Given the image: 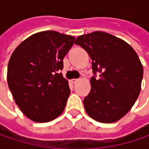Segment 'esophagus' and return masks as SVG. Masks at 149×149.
<instances>
[{"label": "esophagus", "mask_w": 149, "mask_h": 149, "mask_svg": "<svg viewBox=\"0 0 149 149\" xmlns=\"http://www.w3.org/2000/svg\"><path fill=\"white\" fill-rule=\"evenodd\" d=\"M77 81H78V79L73 78V79H71V80H70V83H72V84H76Z\"/></svg>", "instance_id": "obj_1"}]
</instances>
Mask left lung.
Returning a JSON list of instances; mask_svg holds the SVG:
<instances>
[{"mask_svg": "<svg viewBox=\"0 0 149 149\" xmlns=\"http://www.w3.org/2000/svg\"><path fill=\"white\" fill-rule=\"evenodd\" d=\"M92 60L91 89L84 99L87 114L94 120L111 123L123 117L133 107L140 91L143 67L135 51L124 40L104 32L77 38Z\"/></svg>", "mask_w": 149, "mask_h": 149, "instance_id": "left-lung-1", "label": "left lung"}]
</instances>
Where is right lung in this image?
Here are the masks:
<instances>
[{"label": "right lung", "instance_id": "obj_1", "mask_svg": "<svg viewBox=\"0 0 149 149\" xmlns=\"http://www.w3.org/2000/svg\"><path fill=\"white\" fill-rule=\"evenodd\" d=\"M74 41L73 36L55 31L40 32L12 53L8 84L15 104L32 121L47 123L64 111L71 91L60 71Z\"/></svg>", "mask_w": 149, "mask_h": 149}]
</instances>
